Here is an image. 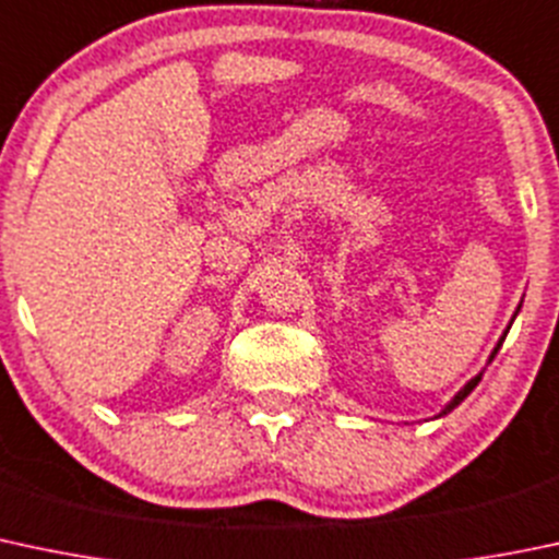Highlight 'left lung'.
<instances>
[{
    "instance_id": "8db88e82",
    "label": "left lung",
    "mask_w": 559,
    "mask_h": 559,
    "mask_svg": "<svg viewBox=\"0 0 559 559\" xmlns=\"http://www.w3.org/2000/svg\"><path fill=\"white\" fill-rule=\"evenodd\" d=\"M520 308H522V305H516V313H520ZM516 313L512 316V321L516 319ZM509 329H512V324H509V326H507V332H503V337H501V340H498V345H496V348H492V354H490V358H487V364H490V361H492V358H496V354H498V350H501V345H503V340H507ZM479 380H481V372L477 374V378H472V380H468V383H466V385H463V388H461V391H457V393H455V396H452V399H450V402H448V407H444V409H442V413H439V418H442V415H448V413H452V409H455V407H457V404H461V402H463V399H466V396H468V393H472V391H474V388H477V385H479Z\"/></svg>"
}]
</instances>
